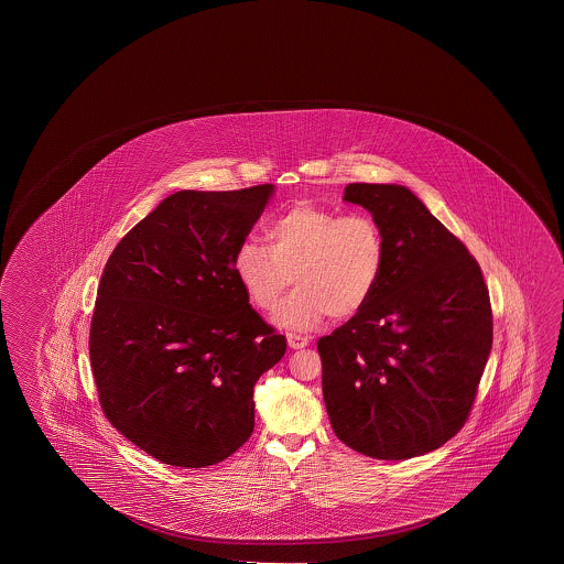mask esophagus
<instances>
[{
	"instance_id": "34e87169",
	"label": "esophagus",
	"mask_w": 564,
	"mask_h": 564,
	"mask_svg": "<svg viewBox=\"0 0 564 564\" xmlns=\"http://www.w3.org/2000/svg\"><path fill=\"white\" fill-rule=\"evenodd\" d=\"M286 344L291 350H301L308 344V338L305 336H299V334H286Z\"/></svg>"
}]
</instances>
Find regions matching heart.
<instances>
[{
  "mask_svg": "<svg viewBox=\"0 0 564 564\" xmlns=\"http://www.w3.org/2000/svg\"><path fill=\"white\" fill-rule=\"evenodd\" d=\"M268 246L243 241L234 273L253 308L271 313L291 283L296 289L278 313L286 328L308 330L350 318L376 295L388 263V240L370 214L334 213L296 204L265 228Z\"/></svg>",
  "mask_w": 564,
  "mask_h": 564,
  "instance_id": "1",
  "label": "heart"
}]
</instances>
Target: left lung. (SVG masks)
Wrapping results in <instances>:
<instances>
[{
  "label": "left lung",
  "mask_w": 564,
  "mask_h": 564,
  "mask_svg": "<svg viewBox=\"0 0 564 564\" xmlns=\"http://www.w3.org/2000/svg\"><path fill=\"white\" fill-rule=\"evenodd\" d=\"M344 200L381 224L388 263L370 303L316 344L324 403L351 451L406 460L470 416L494 341L488 286L468 248L405 186L351 183Z\"/></svg>",
  "instance_id": "left-lung-1"
}]
</instances>
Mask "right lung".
<instances>
[{
    "mask_svg": "<svg viewBox=\"0 0 564 564\" xmlns=\"http://www.w3.org/2000/svg\"><path fill=\"white\" fill-rule=\"evenodd\" d=\"M273 185L178 191L111 251L90 323L104 415L163 464L206 468L253 433V386L285 336L250 306L236 250Z\"/></svg>",
    "mask_w": 564,
    "mask_h": 564,
    "instance_id": "add662e5",
    "label": "right lung"
}]
</instances>
